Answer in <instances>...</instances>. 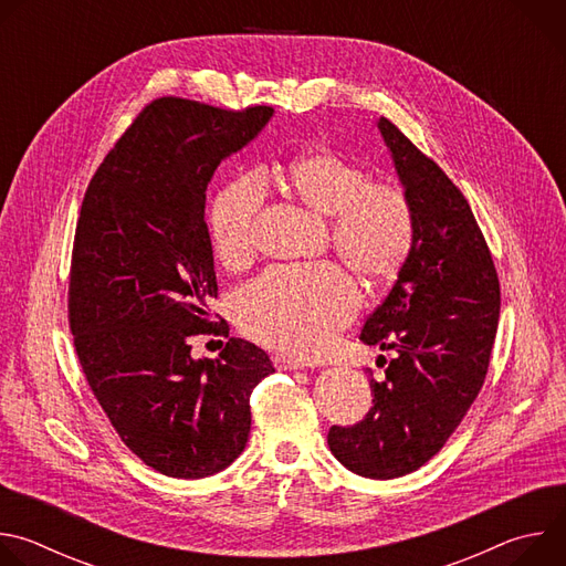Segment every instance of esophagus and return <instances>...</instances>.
I'll return each instance as SVG.
<instances>
[{"label": "esophagus", "instance_id": "34e87169", "mask_svg": "<svg viewBox=\"0 0 566 566\" xmlns=\"http://www.w3.org/2000/svg\"><path fill=\"white\" fill-rule=\"evenodd\" d=\"M273 363H275V367H277V369H282V371L304 369V363H297V360H293V358H284V356H275V358H273Z\"/></svg>", "mask_w": 566, "mask_h": 566}]
</instances>
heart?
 <instances>
[{"label":"heart","instance_id":"b5f03b06","mask_svg":"<svg viewBox=\"0 0 566 566\" xmlns=\"http://www.w3.org/2000/svg\"><path fill=\"white\" fill-rule=\"evenodd\" d=\"M273 179L315 214L329 219L332 247L367 282L391 280L415 241V212L406 190L371 181L354 160L315 149L275 168ZM266 188L258 175L232 179L212 201L208 230L217 260L228 269L255 255V223ZM360 306L356 282L334 264L273 269L239 289L232 302L239 329L249 338L297 358L329 345Z\"/></svg>","mask_w":566,"mask_h":566}]
</instances>
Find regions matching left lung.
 <instances>
[{
  "label": "left lung",
  "instance_id": "obj_1",
  "mask_svg": "<svg viewBox=\"0 0 566 566\" xmlns=\"http://www.w3.org/2000/svg\"><path fill=\"white\" fill-rule=\"evenodd\" d=\"M415 212L412 251L360 332L396 356L374 406L327 443L352 472L394 479L430 461L457 430L486 378L500 319V280L461 190L406 134L378 120ZM371 374V371H369Z\"/></svg>",
  "mask_w": 566,
  "mask_h": 566
}]
</instances>
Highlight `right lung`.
<instances>
[{
  "label": "right lung",
  "mask_w": 566,
  "mask_h": 566,
  "mask_svg": "<svg viewBox=\"0 0 566 566\" xmlns=\"http://www.w3.org/2000/svg\"><path fill=\"white\" fill-rule=\"evenodd\" d=\"M271 116L264 105L228 112L158 98L107 154L80 210L69 273L75 354L123 443L160 474L228 468L251 434V394L275 371L241 338L217 359L189 354L192 335L228 337L208 308V184Z\"/></svg>",
  "instance_id": "add662e5"
}]
</instances>
